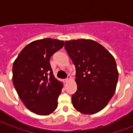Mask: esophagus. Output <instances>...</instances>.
I'll list each match as a JSON object with an SVG mask.
<instances>
[{
    "instance_id": "34e87169",
    "label": "esophagus",
    "mask_w": 133,
    "mask_h": 133,
    "mask_svg": "<svg viewBox=\"0 0 133 133\" xmlns=\"http://www.w3.org/2000/svg\"><path fill=\"white\" fill-rule=\"evenodd\" d=\"M70 79H71V77L70 76V75H68V77H67L66 79L64 80V82H68V81L69 80H70Z\"/></svg>"
}]
</instances>
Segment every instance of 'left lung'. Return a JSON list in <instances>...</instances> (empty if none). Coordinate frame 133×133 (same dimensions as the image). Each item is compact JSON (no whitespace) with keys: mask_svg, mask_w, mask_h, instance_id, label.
Wrapping results in <instances>:
<instances>
[{"mask_svg":"<svg viewBox=\"0 0 133 133\" xmlns=\"http://www.w3.org/2000/svg\"><path fill=\"white\" fill-rule=\"evenodd\" d=\"M65 49L76 68L77 90L72 95L73 106L81 113H97L107 105L115 92L119 77L115 60L92 40L67 41Z\"/></svg>","mask_w":133,"mask_h":133,"instance_id":"8db88e82","label":"left lung"}]
</instances>
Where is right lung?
<instances>
[{"mask_svg":"<svg viewBox=\"0 0 133 133\" xmlns=\"http://www.w3.org/2000/svg\"><path fill=\"white\" fill-rule=\"evenodd\" d=\"M64 42L44 38L30 43L21 50L12 67L14 85L24 105L39 115H50L58 105L63 83L54 77L51 56Z\"/></svg>","mask_w":133,"mask_h":133,"instance_id":"obj_1","label":"right lung"}]
</instances>
